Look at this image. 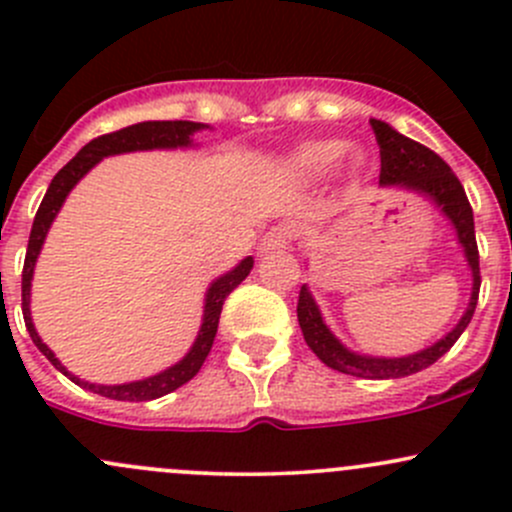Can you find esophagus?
Returning <instances> with one entry per match:
<instances>
[{
	"label": "esophagus",
	"instance_id": "1",
	"mask_svg": "<svg viewBox=\"0 0 512 512\" xmlns=\"http://www.w3.org/2000/svg\"><path fill=\"white\" fill-rule=\"evenodd\" d=\"M292 237H294V232L289 230V227H285V225L272 227V230L260 240V255H270V252L282 250V247H287L289 242H292Z\"/></svg>",
	"mask_w": 512,
	"mask_h": 512
}]
</instances>
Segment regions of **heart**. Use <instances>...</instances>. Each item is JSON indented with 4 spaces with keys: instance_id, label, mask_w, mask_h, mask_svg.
<instances>
[{
    "instance_id": "b5f03b06",
    "label": "heart",
    "mask_w": 512,
    "mask_h": 512,
    "mask_svg": "<svg viewBox=\"0 0 512 512\" xmlns=\"http://www.w3.org/2000/svg\"><path fill=\"white\" fill-rule=\"evenodd\" d=\"M347 146L342 141H312L299 146L287 160V168L292 170L299 178H322L327 175L334 165L339 163V158L344 156ZM352 170H359L366 165V153L356 151L349 158Z\"/></svg>"
}]
</instances>
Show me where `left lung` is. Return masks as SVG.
I'll return each instance as SVG.
<instances>
[{
  "label": "left lung",
  "mask_w": 512,
  "mask_h": 512,
  "mask_svg": "<svg viewBox=\"0 0 512 512\" xmlns=\"http://www.w3.org/2000/svg\"><path fill=\"white\" fill-rule=\"evenodd\" d=\"M371 128L376 133V143L381 148V175L379 185L381 188H401L409 193L421 195V198L431 200L443 218L453 225L458 237V245L463 247V257H466L468 267H471L473 287L468 307L463 317L458 319L456 327L433 342L431 347L421 349V352L406 354V356H369L352 352L344 347L332 329L324 322L319 304L314 302L312 292L307 285L299 289V302H297V319L302 327L304 342L319 356V361L334 371L342 374L356 376V379H401V376H411L416 371L428 369L433 361L441 359L453 344L458 342L466 327L471 324L473 312L478 304V289H480V267H478V245H476V227H473V210L466 198L461 180L456 178L448 163L438 158L436 153L428 151L421 143L411 141L404 133L391 128L389 123L376 121L371 118Z\"/></svg>",
  "instance_id": "8db88e82"
}]
</instances>
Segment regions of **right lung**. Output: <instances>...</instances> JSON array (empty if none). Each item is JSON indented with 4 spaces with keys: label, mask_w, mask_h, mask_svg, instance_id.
Wrapping results in <instances>:
<instances>
[{
    "label": "right lung",
    "mask_w": 512,
    "mask_h": 512,
    "mask_svg": "<svg viewBox=\"0 0 512 512\" xmlns=\"http://www.w3.org/2000/svg\"><path fill=\"white\" fill-rule=\"evenodd\" d=\"M205 123L195 121H143L133 123V126L121 128L116 133H106V136H98L91 143H86L59 173L51 180L49 190H46L44 200H41L39 210H36V218L32 225V235H29V247H27V260H24V272H22V312H24V324H27V332L32 337L41 354L56 366L64 376H69L76 386L86 391H94L98 396H106V399L116 401H151L160 399V396L170 394V391L180 389L183 384H188L195 374L200 371L203 361L208 359L210 349H213L215 334H218V322L220 312H223V302L227 294L232 292L247 275H250L255 260L252 257H245V260L237 262L230 272L220 275L218 280L210 282L208 292H205V307H203V324H200V332L195 337L193 347L188 349V354L180 361H175L173 366L163 369L160 374L148 376V379L141 381H128V384H91V381L79 379L76 374H71L56 354L41 342L39 332H36L32 322V309H29V302H32V277H34V265L36 257H39L41 245L46 240V232H49L51 223L59 215L61 205H64L66 195L74 190V185L89 173L91 168L98 163V160L108 156H121V153H133V151H170V148H190L193 146V136L198 131H205Z\"/></svg>",
    "instance_id": "1"
}]
</instances>
